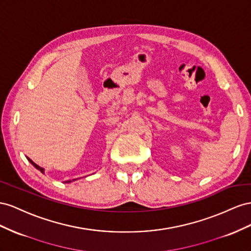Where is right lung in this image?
Returning a JSON list of instances; mask_svg holds the SVG:
<instances>
[{"label": "right lung", "mask_w": 251, "mask_h": 251, "mask_svg": "<svg viewBox=\"0 0 251 251\" xmlns=\"http://www.w3.org/2000/svg\"><path fill=\"white\" fill-rule=\"evenodd\" d=\"M27 160L29 161V162L32 164V165H33L35 168H37L38 170H40L42 174H45V169H44V168H42V167H40L39 165H37V164H35L33 161H31V160L29 159V157H27ZM73 181H75V180H68V181H65V183H70V182H73Z\"/></svg>", "instance_id": "1"}]
</instances>
